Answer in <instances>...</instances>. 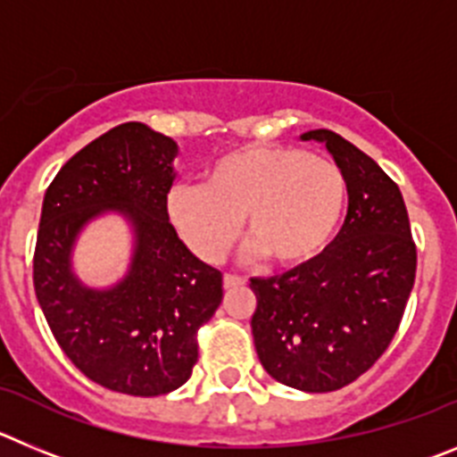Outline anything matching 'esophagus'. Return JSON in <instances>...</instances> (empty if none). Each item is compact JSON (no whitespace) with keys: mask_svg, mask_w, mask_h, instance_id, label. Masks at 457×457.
<instances>
[{"mask_svg":"<svg viewBox=\"0 0 457 457\" xmlns=\"http://www.w3.org/2000/svg\"><path fill=\"white\" fill-rule=\"evenodd\" d=\"M224 288L226 290H231V288H237V286H245V278L237 277V274H224Z\"/></svg>","mask_w":457,"mask_h":457,"instance_id":"34e87169","label":"esophagus"}]
</instances>
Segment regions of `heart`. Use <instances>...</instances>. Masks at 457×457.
<instances>
[{"label": "heart", "mask_w": 457, "mask_h": 457, "mask_svg": "<svg viewBox=\"0 0 457 457\" xmlns=\"http://www.w3.org/2000/svg\"><path fill=\"white\" fill-rule=\"evenodd\" d=\"M348 201L337 162L306 148L242 146L205 169L204 185H176L167 212L189 249L217 261L240 228L252 256L300 268L332 242Z\"/></svg>", "instance_id": "b5f03b06"}]
</instances>
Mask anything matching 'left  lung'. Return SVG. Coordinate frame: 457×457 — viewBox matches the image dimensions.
<instances>
[{
    "label": "left lung",
    "instance_id": "8db88e82",
    "mask_svg": "<svg viewBox=\"0 0 457 457\" xmlns=\"http://www.w3.org/2000/svg\"><path fill=\"white\" fill-rule=\"evenodd\" d=\"M348 183L341 231L311 263L252 278V334L277 382L309 394L350 385L382 357L401 325L417 247L398 185L373 157L332 130H309Z\"/></svg>",
    "mask_w": 457,
    "mask_h": 457
}]
</instances>
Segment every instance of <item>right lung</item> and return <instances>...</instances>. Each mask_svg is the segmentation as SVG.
Returning <instances> with one entry per match:
<instances>
[{"label": "right lung", "mask_w": 457, "mask_h": 457, "mask_svg": "<svg viewBox=\"0 0 457 457\" xmlns=\"http://www.w3.org/2000/svg\"><path fill=\"white\" fill-rule=\"evenodd\" d=\"M179 144L146 123H120L68 160L47 187L34 253V288L66 357L88 379L128 395L179 389L199 359L196 332L221 304V272L194 256L169 221ZM133 228L129 272L93 289L71 249L98 216Z\"/></svg>", "instance_id": "obj_1"}]
</instances>
